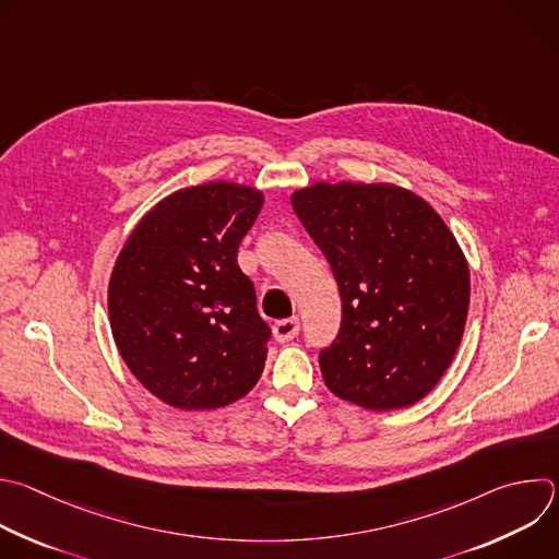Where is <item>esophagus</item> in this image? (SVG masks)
Listing matches in <instances>:
<instances>
[{
    "label": "esophagus",
    "mask_w": 559,
    "mask_h": 559,
    "mask_svg": "<svg viewBox=\"0 0 559 559\" xmlns=\"http://www.w3.org/2000/svg\"><path fill=\"white\" fill-rule=\"evenodd\" d=\"M298 331H300V320L298 318H285V320H278L274 324V337L278 342L294 340L298 335Z\"/></svg>",
    "instance_id": "1"
}]
</instances>
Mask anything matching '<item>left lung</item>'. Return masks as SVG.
<instances>
[{
    "mask_svg": "<svg viewBox=\"0 0 559 559\" xmlns=\"http://www.w3.org/2000/svg\"><path fill=\"white\" fill-rule=\"evenodd\" d=\"M292 206L326 257L342 324L320 350L326 389L366 411H400L443 378L469 311L467 259L417 193L397 183L316 181Z\"/></svg>",
    "mask_w": 559,
    "mask_h": 559,
    "instance_id": "1",
    "label": "left lung"
}]
</instances>
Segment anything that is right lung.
I'll return each instance as SVG.
<instances>
[{"instance_id":"1","label":"right lung","mask_w":559,"mask_h":559,"mask_svg":"<svg viewBox=\"0 0 559 559\" xmlns=\"http://www.w3.org/2000/svg\"><path fill=\"white\" fill-rule=\"evenodd\" d=\"M265 195L206 181L159 200L127 237L107 287L114 342L133 378L179 411H217L259 382L270 326L237 250Z\"/></svg>"}]
</instances>
